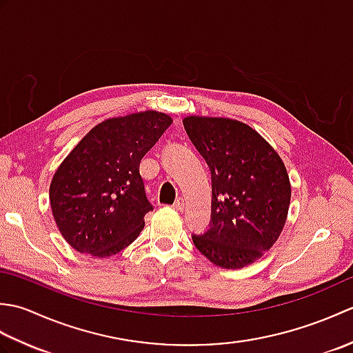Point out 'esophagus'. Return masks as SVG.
Segmentation results:
<instances>
[{
  "label": "esophagus",
  "mask_w": 353,
  "mask_h": 353,
  "mask_svg": "<svg viewBox=\"0 0 353 353\" xmlns=\"http://www.w3.org/2000/svg\"><path fill=\"white\" fill-rule=\"evenodd\" d=\"M172 208H174L176 211H183V209H185V201H183V199H177L176 203L172 205Z\"/></svg>",
  "instance_id": "34e87169"
}]
</instances>
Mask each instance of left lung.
Instances as JSON below:
<instances>
[{
	"mask_svg": "<svg viewBox=\"0 0 353 353\" xmlns=\"http://www.w3.org/2000/svg\"><path fill=\"white\" fill-rule=\"evenodd\" d=\"M185 130L212 181L209 229L192 235L197 250L223 268H243L279 238L291 199L287 168L250 125L230 118L186 117Z\"/></svg>",
	"mask_w": 353,
	"mask_h": 353,
	"instance_id": "obj_1",
	"label": "left lung"
}]
</instances>
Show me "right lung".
Wrapping results in <instances>:
<instances>
[{
	"label": "right lung",
	"instance_id": "add662e5",
	"mask_svg": "<svg viewBox=\"0 0 353 353\" xmlns=\"http://www.w3.org/2000/svg\"><path fill=\"white\" fill-rule=\"evenodd\" d=\"M171 123L156 110L109 118L65 157L50 185V203L72 249L106 258L138 238L153 211L139 163Z\"/></svg>",
	"mask_w": 353,
	"mask_h": 353
}]
</instances>
